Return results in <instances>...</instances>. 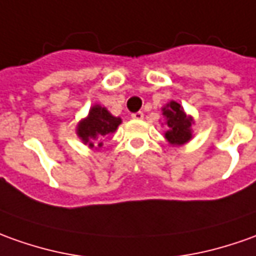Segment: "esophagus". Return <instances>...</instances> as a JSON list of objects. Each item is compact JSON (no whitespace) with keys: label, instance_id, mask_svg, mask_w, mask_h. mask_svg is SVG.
Segmentation results:
<instances>
[{"label":"esophagus","instance_id":"esophagus-1","mask_svg":"<svg viewBox=\"0 0 256 256\" xmlns=\"http://www.w3.org/2000/svg\"><path fill=\"white\" fill-rule=\"evenodd\" d=\"M131 117L134 118V120H142V118H144V112H142V111H136V112H132Z\"/></svg>","mask_w":256,"mask_h":256}]
</instances>
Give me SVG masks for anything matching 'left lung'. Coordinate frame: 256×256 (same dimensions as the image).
<instances>
[{
  "label": "left lung",
  "mask_w": 256,
  "mask_h": 256,
  "mask_svg": "<svg viewBox=\"0 0 256 256\" xmlns=\"http://www.w3.org/2000/svg\"><path fill=\"white\" fill-rule=\"evenodd\" d=\"M163 116L168 130L166 132V139L172 145H184L192 138L191 124L192 118L186 117L181 106L176 102H170L163 108Z\"/></svg>",
  "instance_id": "left-lung-1"
}]
</instances>
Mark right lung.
Here are the masks:
<instances>
[{"label": "right lung", "instance_id": "add662e5", "mask_svg": "<svg viewBox=\"0 0 256 256\" xmlns=\"http://www.w3.org/2000/svg\"><path fill=\"white\" fill-rule=\"evenodd\" d=\"M121 124V118L112 117L104 107L94 106L89 112V117L78 125V135L84 144H89L90 148L94 146L93 140H98V146L103 145V139L117 130Z\"/></svg>", "mask_w": 256, "mask_h": 256}]
</instances>
